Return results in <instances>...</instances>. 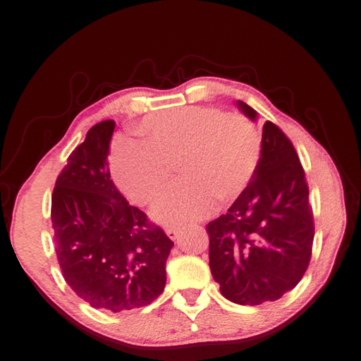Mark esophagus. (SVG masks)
I'll list each match as a JSON object with an SVG mask.
<instances>
[{
  "mask_svg": "<svg viewBox=\"0 0 361 361\" xmlns=\"http://www.w3.org/2000/svg\"><path fill=\"white\" fill-rule=\"evenodd\" d=\"M166 234H168L169 239L176 240V239H178V237H179V234H180V229H179V228H168V229H166Z\"/></svg>",
  "mask_w": 361,
  "mask_h": 361,
  "instance_id": "obj_1",
  "label": "esophagus"
}]
</instances>
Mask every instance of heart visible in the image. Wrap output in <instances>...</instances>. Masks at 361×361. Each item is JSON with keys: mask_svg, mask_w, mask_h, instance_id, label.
<instances>
[{"mask_svg": "<svg viewBox=\"0 0 361 361\" xmlns=\"http://www.w3.org/2000/svg\"><path fill=\"white\" fill-rule=\"evenodd\" d=\"M141 142L122 145L111 160L119 188L133 202L149 206L165 193L178 169L183 185L154 207L165 226L206 219L216 200L235 198L253 178L261 137L253 121L219 108L185 106L151 114L140 126Z\"/></svg>", "mask_w": 361, "mask_h": 361, "instance_id": "obj_1", "label": "heart"}]
</instances>
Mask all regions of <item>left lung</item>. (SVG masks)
Instances as JSON below:
<instances>
[{"instance_id": "8db88e82", "label": "left lung", "mask_w": 361, "mask_h": 361, "mask_svg": "<svg viewBox=\"0 0 361 361\" xmlns=\"http://www.w3.org/2000/svg\"><path fill=\"white\" fill-rule=\"evenodd\" d=\"M237 106L256 119L253 108L240 100ZM207 234L210 271L231 302H275L303 278L314 239L310 190L294 146L274 122L262 127L251 182Z\"/></svg>"}]
</instances>
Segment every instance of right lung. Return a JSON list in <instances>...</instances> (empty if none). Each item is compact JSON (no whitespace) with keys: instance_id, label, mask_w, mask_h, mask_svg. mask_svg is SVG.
<instances>
[{"instance_id":"right-lung-1","label":"right lung","mask_w":361,"mask_h":361,"mask_svg":"<svg viewBox=\"0 0 361 361\" xmlns=\"http://www.w3.org/2000/svg\"><path fill=\"white\" fill-rule=\"evenodd\" d=\"M116 122L90 128L59 173L51 228L66 283L92 308L111 312L151 305L166 283L174 242L114 185L108 154Z\"/></svg>"}]
</instances>
